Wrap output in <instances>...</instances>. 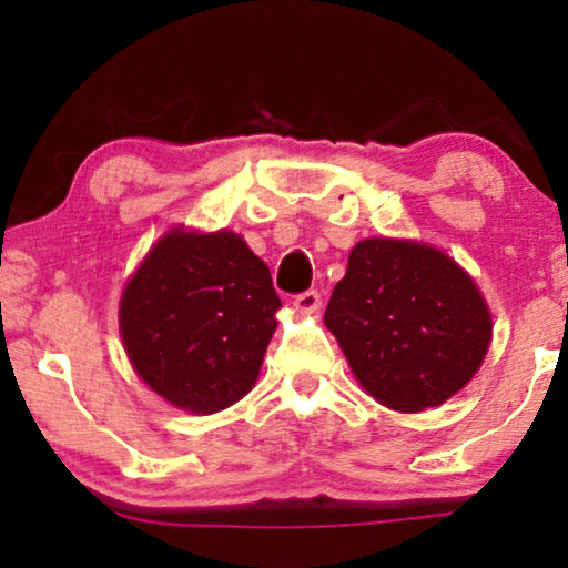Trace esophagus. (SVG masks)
I'll list each match as a JSON object with an SVG mask.
<instances>
[{"label": "esophagus", "mask_w": 568, "mask_h": 568, "mask_svg": "<svg viewBox=\"0 0 568 568\" xmlns=\"http://www.w3.org/2000/svg\"><path fill=\"white\" fill-rule=\"evenodd\" d=\"M292 307L297 310L300 315H317V313H321V307H323V300H321V294L310 290V292L297 294V297L292 300Z\"/></svg>", "instance_id": "esophagus-1"}]
</instances>
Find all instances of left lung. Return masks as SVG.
Instances as JSON below:
<instances>
[{
	"instance_id": "obj_1",
	"label": "left lung",
	"mask_w": 568,
	"mask_h": 568,
	"mask_svg": "<svg viewBox=\"0 0 568 568\" xmlns=\"http://www.w3.org/2000/svg\"><path fill=\"white\" fill-rule=\"evenodd\" d=\"M323 321L364 390L400 414L460 393L494 333L468 271L439 247L403 237L354 245Z\"/></svg>"
}]
</instances>
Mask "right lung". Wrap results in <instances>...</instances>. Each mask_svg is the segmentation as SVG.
I'll return each instance as SVG.
<instances>
[{"instance_id":"obj_1","label":"right lung","mask_w":568,"mask_h":568,"mask_svg":"<svg viewBox=\"0 0 568 568\" xmlns=\"http://www.w3.org/2000/svg\"><path fill=\"white\" fill-rule=\"evenodd\" d=\"M278 307L268 266L237 232L173 227L123 286L119 328L142 383L206 416L253 390Z\"/></svg>"}]
</instances>
